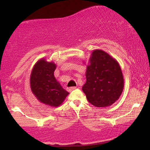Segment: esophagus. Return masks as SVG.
Wrapping results in <instances>:
<instances>
[{
    "label": "esophagus",
    "instance_id": "obj_1",
    "mask_svg": "<svg viewBox=\"0 0 150 150\" xmlns=\"http://www.w3.org/2000/svg\"><path fill=\"white\" fill-rule=\"evenodd\" d=\"M76 89V87H72L68 88V90L69 91H73V90H74Z\"/></svg>",
    "mask_w": 150,
    "mask_h": 150
}]
</instances>
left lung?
Instances as JSON below:
<instances>
[{"instance_id":"1","label":"left lung","mask_w":150,"mask_h":150,"mask_svg":"<svg viewBox=\"0 0 150 150\" xmlns=\"http://www.w3.org/2000/svg\"><path fill=\"white\" fill-rule=\"evenodd\" d=\"M85 75L87 81L82 89L92 105L108 107L122 95L124 87L122 69L117 61L107 52L93 50Z\"/></svg>"}]
</instances>
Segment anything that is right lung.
Instances as JSON below:
<instances>
[{
  "label": "right lung",
  "mask_w": 150,
  "mask_h": 150,
  "mask_svg": "<svg viewBox=\"0 0 150 150\" xmlns=\"http://www.w3.org/2000/svg\"><path fill=\"white\" fill-rule=\"evenodd\" d=\"M57 65L53 61L40 59L30 73V85L32 93L42 103L52 107L60 106L69 93L57 81L54 71Z\"/></svg>",
  "instance_id": "add662e5"
}]
</instances>
